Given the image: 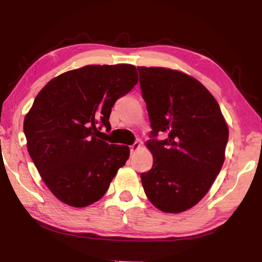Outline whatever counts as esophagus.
Segmentation results:
<instances>
[{"instance_id":"esophagus-1","label":"esophagus","mask_w":262,"mask_h":262,"mask_svg":"<svg viewBox=\"0 0 262 262\" xmlns=\"http://www.w3.org/2000/svg\"><path fill=\"white\" fill-rule=\"evenodd\" d=\"M140 147H141V144L139 143V142H135L134 144H132V145H130V152H132V154H134V152L136 151V150H139V149H140Z\"/></svg>"}]
</instances>
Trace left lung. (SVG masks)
Wrapping results in <instances>:
<instances>
[{"mask_svg":"<svg viewBox=\"0 0 262 262\" xmlns=\"http://www.w3.org/2000/svg\"><path fill=\"white\" fill-rule=\"evenodd\" d=\"M154 156L141 173L150 202L164 212L189 209L205 196L224 163L229 129L220 105L196 79L177 70L137 67ZM165 132V140H157Z\"/></svg>","mask_w":262,"mask_h":262,"instance_id":"left-lung-1","label":"left lung"}]
</instances>
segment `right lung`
<instances>
[{
	"instance_id": "1",
	"label": "right lung",
	"mask_w": 262,
	"mask_h": 262,
	"mask_svg": "<svg viewBox=\"0 0 262 262\" xmlns=\"http://www.w3.org/2000/svg\"><path fill=\"white\" fill-rule=\"evenodd\" d=\"M132 64L85 66L53 78L24 120L28 151L43 183L66 205L82 208L104 196L129 147L100 140L110 114L136 85Z\"/></svg>"
}]
</instances>
